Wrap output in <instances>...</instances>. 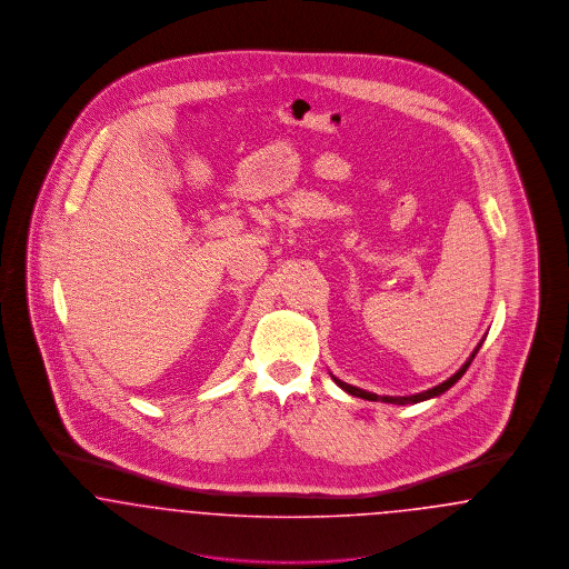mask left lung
I'll list each match as a JSON object with an SVG mask.
<instances>
[{
	"instance_id": "1",
	"label": "left lung",
	"mask_w": 569,
	"mask_h": 569,
	"mask_svg": "<svg viewBox=\"0 0 569 569\" xmlns=\"http://www.w3.org/2000/svg\"><path fill=\"white\" fill-rule=\"evenodd\" d=\"M480 346H482V341L478 343V348H476V350L471 352V356L465 360V365L460 367L459 371H457L452 378L441 381L439 386H433V388H429V390H425V392L409 395V397H379L376 392H367V390H362V388H356L352 383H346V381H341V379H337L335 376H330V378L335 379V383H337L339 388H343V390H346L348 395H352V397H360V399H367V401H383V403H392V406H413V403H420V401L435 399V397L443 395L446 390H450V388H452V386H455V383L465 376V371L469 369V365H471V360L476 358V353L480 350Z\"/></svg>"
}]
</instances>
